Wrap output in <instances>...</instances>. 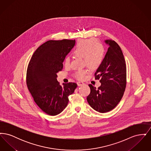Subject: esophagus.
Here are the masks:
<instances>
[{
	"label": "esophagus",
	"mask_w": 151,
	"mask_h": 151,
	"mask_svg": "<svg viewBox=\"0 0 151 151\" xmlns=\"http://www.w3.org/2000/svg\"><path fill=\"white\" fill-rule=\"evenodd\" d=\"M77 84H78V86H83V85L84 84V83L81 82V81H78V82H77Z\"/></svg>",
	"instance_id": "obj_1"
}]
</instances>
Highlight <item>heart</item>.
Instances as JSON below:
<instances>
[{
  "instance_id": "heart-1",
  "label": "heart",
  "mask_w": 151,
  "mask_h": 151,
  "mask_svg": "<svg viewBox=\"0 0 151 151\" xmlns=\"http://www.w3.org/2000/svg\"><path fill=\"white\" fill-rule=\"evenodd\" d=\"M73 54L77 57L83 58L84 65H86L91 69L97 68L102 63L104 56L105 49L103 45L93 38L82 40L78 41ZM65 68L70 66V58L67 57L64 60ZM88 70L81 69L74 73V77L79 80L86 78Z\"/></svg>"
}]
</instances>
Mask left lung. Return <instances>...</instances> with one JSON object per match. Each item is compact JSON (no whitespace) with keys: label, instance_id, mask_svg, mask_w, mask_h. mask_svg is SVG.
I'll return each instance as SVG.
<instances>
[{"label":"left lung","instance_id":"1","mask_svg":"<svg viewBox=\"0 0 151 151\" xmlns=\"http://www.w3.org/2000/svg\"><path fill=\"white\" fill-rule=\"evenodd\" d=\"M109 47L101 65L94 73L101 85L96 88L89 84L91 93L86 100L89 105L100 113H106L116 106L124 92L127 73L126 65L122 50L112 40H106Z\"/></svg>","mask_w":151,"mask_h":151}]
</instances>
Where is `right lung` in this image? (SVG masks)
Instances as JSON below:
<instances>
[{
  "label": "right lung",
  "mask_w": 151,
  "mask_h": 151,
  "mask_svg": "<svg viewBox=\"0 0 151 151\" xmlns=\"http://www.w3.org/2000/svg\"><path fill=\"white\" fill-rule=\"evenodd\" d=\"M75 43V40L47 41L37 48L30 60L27 86L36 104L48 115L60 113L78 86L75 83L62 86L57 80V73L62 70L65 58Z\"/></svg>",
  "instance_id": "obj_1"
}]
</instances>
